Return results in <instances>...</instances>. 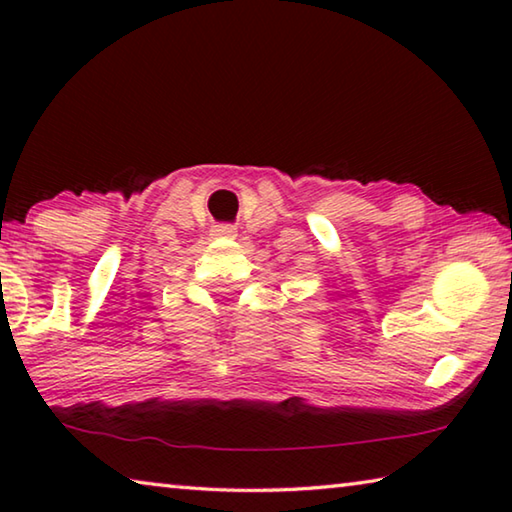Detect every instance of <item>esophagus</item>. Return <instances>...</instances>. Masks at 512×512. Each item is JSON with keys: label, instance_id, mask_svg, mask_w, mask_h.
I'll return each mask as SVG.
<instances>
[{"label": "esophagus", "instance_id": "esophagus-1", "mask_svg": "<svg viewBox=\"0 0 512 512\" xmlns=\"http://www.w3.org/2000/svg\"><path fill=\"white\" fill-rule=\"evenodd\" d=\"M214 237H235L237 235V228L230 223H221V225H214Z\"/></svg>", "mask_w": 512, "mask_h": 512}]
</instances>
